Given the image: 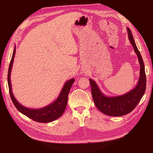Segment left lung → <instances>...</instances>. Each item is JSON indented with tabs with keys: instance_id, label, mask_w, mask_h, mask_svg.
I'll use <instances>...</instances> for the list:
<instances>
[{
	"instance_id": "8db88e82",
	"label": "left lung",
	"mask_w": 153,
	"mask_h": 153,
	"mask_svg": "<svg viewBox=\"0 0 153 153\" xmlns=\"http://www.w3.org/2000/svg\"><path fill=\"white\" fill-rule=\"evenodd\" d=\"M127 31L128 38L134 48V52L138 56L140 64V75L137 85L124 95L117 97H107L102 93L95 82L91 79H89L92 96L95 106L102 113L112 117L123 116L130 113L137 106L146 90V77L144 64L134 42L131 30L127 27Z\"/></svg>"
}]
</instances>
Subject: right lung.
<instances>
[{"label": "right lung", "instance_id": "1", "mask_svg": "<svg viewBox=\"0 0 153 153\" xmlns=\"http://www.w3.org/2000/svg\"><path fill=\"white\" fill-rule=\"evenodd\" d=\"M16 48L15 46L14 50L13 52L12 57L10 61V63L9 68V71H8V85H9V93L12 101L14 104L15 107L17 109L21 112L23 115H26L28 118L31 120H34L35 122L39 123H49L51 122L54 120L59 118L62 114L64 113V110L66 109L68 94L69 93L70 89L72 85L73 84L74 82V79L72 78L69 81H68L61 91L60 94L59 95L58 99H56L54 102L50 104L43 108H38V109H30L27 107H25L16 100L15 97L13 95L12 92V87L10 82V73L12 68V64L13 62L15 53L16 51Z\"/></svg>", "mask_w": 153, "mask_h": 153}]
</instances>
